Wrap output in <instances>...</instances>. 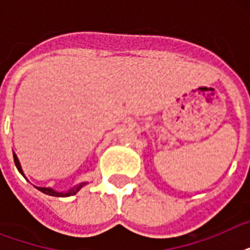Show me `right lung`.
<instances>
[{"label":"right lung","mask_w":250,"mask_h":250,"mask_svg":"<svg viewBox=\"0 0 250 250\" xmlns=\"http://www.w3.org/2000/svg\"><path fill=\"white\" fill-rule=\"evenodd\" d=\"M14 162H15V166H17V168L19 170V172H21L23 176H24V174H23V170H21V164H19V160H18V157L15 153H14ZM85 184L86 183H80V184L75 186L74 188H72V189L68 190V192H57V190L52 189V188H45V187H36V188L39 190H41L42 193L49 194V196H56V197H67V196H72V194L78 193V192L80 190V188L85 186Z\"/></svg>","instance_id":"obj_1"}]
</instances>
